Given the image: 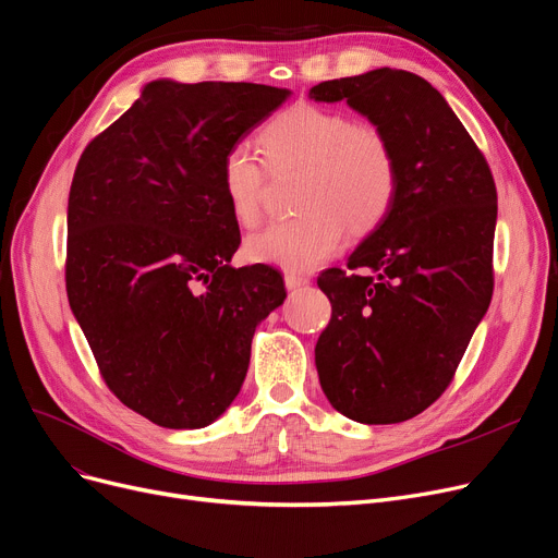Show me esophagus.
Here are the masks:
<instances>
[{
  "instance_id": "1",
  "label": "esophagus",
  "mask_w": 558,
  "mask_h": 558,
  "mask_svg": "<svg viewBox=\"0 0 558 558\" xmlns=\"http://www.w3.org/2000/svg\"><path fill=\"white\" fill-rule=\"evenodd\" d=\"M310 280L305 276H299V274H284V287L287 289H299V287H305Z\"/></svg>"
}]
</instances>
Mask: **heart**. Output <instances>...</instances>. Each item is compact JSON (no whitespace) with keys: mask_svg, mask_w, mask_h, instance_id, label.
<instances>
[{"mask_svg":"<svg viewBox=\"0 0 558 558\" xmlns=\"http://www.w3.org/2000/svg\"><path fill=\"white\" fill-rule=\"evenodd\" d=\"M271 171L303 168L296 219L278 221L246 241L253 262L287 271H310L344 244V232L362 239L390 216L399 191L392 141L374 125L339 111L296 102L271 116L257 134ZM246 143L221 161V186L232 219L253 228L262 214L266 168Z\"/></svg>","mask_w":558,"mask_h":558,"instance_id":"b5f03b06","label":"heart"}]
</instances>
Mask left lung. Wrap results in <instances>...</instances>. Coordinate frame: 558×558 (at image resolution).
<instances>
[{
	"instance_id": "left-lung-1",
	"label": "left lung",
	"mask_w": 558,
	"mask_h": 558,
	"mask_svg": "<svg viewBox=\"0 0 558 558\" xmlns=\"http://www.w3.org/2000/svg\"><path fill=\"white\" fill-rule=\"evenodd\" d=\"M312 100L367 116L392 141L399 191L347 269L317 284L332 314L314 347L322 390L360 424H397L438 401L486 314L495 274L490 166L442 95L378 68L312 86Z\"/></svg>"
}]
</instances>
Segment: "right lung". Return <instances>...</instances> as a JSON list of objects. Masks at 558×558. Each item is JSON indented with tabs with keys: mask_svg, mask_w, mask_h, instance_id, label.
Masks as SVG:
<instances>
[{
	"mask_svg": "<svg viewBox=\"0 0 558 558\" xmlns=\"http://www.w3.org/2000/svg\"><path fill=\"white\" fill-rule=\"evenodd\" d=\"M246 82H150L80 157L65 289L109 390L163 428H203L246 378L255 326L282 305L241 244L221 186L232 145L287 100Z\"/></svg>",
	"mask_w": 558,
	"mask_h": 558,
	"instance_id": "1",
	"label": "right lung"
}]
</instances>
